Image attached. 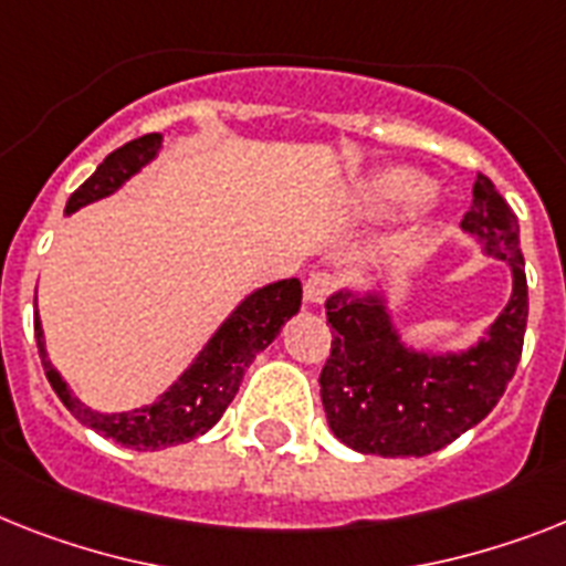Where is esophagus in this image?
I'll list each match as a JSON object with an SVG mask.
<instances>
[{"mask_svg":"<svg viewBox=\"0 0 566 566\" xmlns=\"http://www.w3.org/2000/svg\"><path fill=\"white\" fill-rule=\"evenodd\" d=\"M335 289V277L333 274H326V272H315L306 277V283H303V294H306V301L310 303H324L329 294H333Z\"/></svg>","mask_w":566,"mask_h":566,"instance_id":"1","label":"esophagus"}]
</instances>
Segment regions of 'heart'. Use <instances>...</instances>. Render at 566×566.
Listing matches in <instances>:
<instances>
[{
  "mask_svg": "<svg viewBox=\"0 0 566 566\" xmlns=\"http://www.w3.org/2000/svg\"><path fill=\"white\" fill-rule=\"evenodd\" d=\"M433 190L431 179L417 170H385L370 181V199L378 205H417Z\"/></svg>",
  "mask_w": 566,
  "mask_h": 566,
  "instance_id": "heart-1",
  "label": "heart"
}]
</instances>
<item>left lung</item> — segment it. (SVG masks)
Listing matches in <instances>:
<instances>
[{"mask_svg": "<svg viewBox=\"0 0 566 566\" xmlns=\"http://www.w3.org/2000/svg\"><path fill=\"white\" fill-rule=\"evenodd\" d=\"M460 228L512 269V297L485 338L462 353H417L399 338L385 294L340 289L326 301L333 349L321 370L326 422L361 454L424 457L483 422L515 376L524 349V254L517 217L492 179L478 176Z\"/></svg>", "mask_w": 566, "mask_h": 566, "instance_id": "1", "label": "left lung"}]
</instances>
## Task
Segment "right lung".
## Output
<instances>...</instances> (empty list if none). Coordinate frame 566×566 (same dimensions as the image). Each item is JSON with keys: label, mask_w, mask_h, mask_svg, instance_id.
<instances>
[{"label": "right lung", "mask_w": 566, "mask_h": 566, "mask_svg": "<svg viewBox=\"0 0 566 566\" xmlns=\"http://www.w3.org/2000/svg\"><path fill=\"white\" fill-rule=\"evenodd\" d=\"M158 149H161V135L149 133L109 153L81 188L74 190L69 205H65V213H74L83 205L115 193L129 176H135L158 156ZM301 294L303 289L297 277L277 280V283H269V286L251 292L226 317V324L219 326L213 338L205 344L202 353L193 358V364L167 387L165 394L158 396L153 405L126 410V413H97L69 390L63 376L51 367L49 356H45L40 315H34L42 370L49 376L60 401L72 410V417L88 424L92 431L109 437L112 442L135 448V451L179 446V442H188L199 433L210 431L219 422V417L226 413V408L240 390L242 376L256 358V353H263L277 338L280 326L286 324L292 315H297Z\"/></svg>", "instance_id": "1"}]
</instances>
